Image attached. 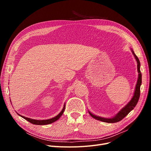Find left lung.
<instances>
[{
  "mask_svg": "<svg viewBox=\"0 0 151 151\" xmlns=\"http://www.w3.org/2000/svg\"><path fill=\"white\" fill-rule=\"evenodd\" d=\"M132 53L134 55V57L135 58L137 62V68H138V78L137 80V83L136 85V88L135 90H134V95L131 99V100L128 103L127 105H126L123 108L121 109V110L114 117L112 118H104V117H101L100 116H97L96 115H94L92 114L90 111H89V114L94 119H96L97 120L102 121V122H108V123H114V122H117L121 121L122 119H124L127 115L133 108L135 107L137 105V103L138 101V100L139 99V96H140V86L141 85V82H142V79H141V73L140 71V62L139 60V59L138 57L135 55V54L134 53L133 51L132 50Z\"/></svg>",
  "mask_w": 151,
  "mask_h": 151,
  "instance_id": "obj_1",
  "label": "left lung"
}]
</instances>
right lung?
Returning <instances> with one entry per match:
<instances>
[{
  "instance_id": "obj_1",
  "label": "right lung",
  "mask_w": 151,
  "mask_h": 151,
  "mask_svg": "<svg viewBox=\"0 0 151 151\" xmlns=\"http://www.w3.org/2000/svg\"><path fill=\"white\" fill-rule=\"evenodd\" d=\"M65 104H64V106H63V108L62 109V110L61 111V112L57 115L55 117L50 119H47V120H35V119H30L28 117H24L22 116H21L20 114H18V115H19L21 117H22V118L24 119L27 120V121H29V122H30L31 124H33L35 125H47V124H50L51 123L54 122L55 121H58L59 119L61 117V116L62 115L63 113L64 112V110H65Z\"/></svg>"
}]
</instances>
